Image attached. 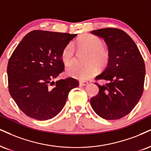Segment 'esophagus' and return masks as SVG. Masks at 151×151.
Segmentation results:
<instances>
[{
  "label": "esophagus",
  "mask_w": 151,
  "mask_h": 151,
  "mask_svg": "<svg viewBox=\"0 0 151 151\" xmlns=\"http://www.w3.org/2000/svg\"><path fill=\"white\" fill-rule=\"evenodd\" d=\"M80 85H81V86H87V85H88V83H87V82H82V81H81L80 82Z\"/></svg>",
  "instance_id": "obj_1"
}]
</instances>
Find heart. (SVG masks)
Returning a JSON list of instances; mask_svg holds the SVG:
<instances>
[{
    "mask_svg": "<svg viewBox=\"0 0 151 151\" xmlns=\"http://www.w3.org/2000/svg\"><path fill=\"white\" fill-rule=\"evenodd\" d=\"M77 44L88 52L84 66L73 65L67 69V74L70 77L81 81H88L94 77L98 73V67H104L109 58V52L104 47L103 41L93 35H84L77 40ZM61 59L65 66H70L75 62V48L72 42H69L62 50Z\"/></svg>",
    "mask_w": 151,
    "mask_h": 151,
    "instance_id": "b5f03b06",
    "label": "heart"
}]
</instances>
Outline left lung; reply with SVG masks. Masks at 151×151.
<instances>
[{
  "label": "left lung",
  "mask_w": 151,
  "mask_h": 151,
  "mask_svg": "<svg viewBox=\"0 0 151 151\" xmlns=\"http://www.w3.org/2000/svg\"><path fill=\"white\" fill-rule=\"evenodd\" d=\"M104 38L109 47L106 68L95 80L108 83L98 85V94L90 99L93 110L106 120H118L132 111L144 92L146 68L137 45L124 31L115 28L92 31Z\"/></svg>",
  "instance_id": "obj_1"
}]
</instances>
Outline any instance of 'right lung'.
I'll return each mask as SVG.
<instances>
[{
    "label": "right lung",
    "mask_w": 151,
    "mask_h": 151,
    "mask_svg": "<svg viewBox=\"0 0 151 151\" xmlns=\"http://www.w3.org/2000/svg\"><path fill=\"white\" fill-rule=\"evenodd\" d=\"M77 34L34 30L14 50L7 68L11 96L27 116L38 120L55 117L68 94L79 83L73 78H56L64 70L62 50Z\"/></svg>",
    "instance_id": "obj_1"
}]
</instances>
